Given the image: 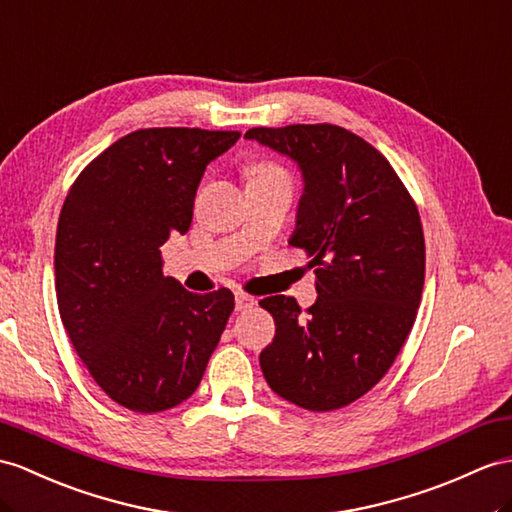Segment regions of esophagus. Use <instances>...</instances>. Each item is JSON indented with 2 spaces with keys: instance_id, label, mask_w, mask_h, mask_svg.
Segmentation results:
<instances>
[{
  "instance_id": "1",
  "label": "esophagus",
  "mask_w": 512,
  "mask_h": 512,
  "mask_svg": "<svg viewBox=\"0 0 512 512\" xmlns=\"http://www.w3.org/2000/svg\"><path fill=\"white\" fill-rule=\"evenodd\" d=\"M234 302H236V310H241V313H245V310H252L256 306V297L239 291V293L234 295Z\"/></svg>"
}]
</instances>
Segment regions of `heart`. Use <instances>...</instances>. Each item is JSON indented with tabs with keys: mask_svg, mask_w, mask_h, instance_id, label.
Instances as JSON below:
<instances>
[{
	"mask_svg": "<svg viewBox=\"0 0 512 512\" xmlns=\"http://www.w3.org/2000/svg\"><path fill=\"white\" fill-rule=\"evenodd\" d=\"M269 171H280V169L273 167V165H258V167L254 169V173H269Z\"/></svg>",
	"mask_w": 512,
	"mask_h": 512,
	"instance_id": "heart-1",
	"label": "heart"
}]
</instances>
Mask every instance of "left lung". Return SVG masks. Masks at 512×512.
Instances as JSON below:
<instances>
[{
    "mask_svg": "<svg viewBox=\"0 0 512 512\" xmlns=\"http://www.w3.org/2000/svg\"><path fill=\"white\" fill-rule=\"evenodd\" d=\"M245 139L297 162L304 178L293 247L306 249L317 302L260 299L276 336L260 352L265 380L286 402L326 410L376 386L413 328L426 273L419 210L391 162L332 123L252 128Z\"/></svg>",
    "mask_w": 512,
    "mask_h": 512,
    "instance_id": "8db88e82",
    "label": "left lung"
}]
</instances>
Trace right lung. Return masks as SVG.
Returning a JSON list of instances; mask_svg holds the SVG:
<instances>
[{
	"instance_id": "obj_1",
	"label": "right lung",
	"mask_w": 512,
	"mask_h": 512,
	"mask_svg": "<svg viewBox=\"0 0 512 512\" xmlns=\"http://www.w3.org/2000/svg\"><path fill=\"white\" fill-rule=\"evenodd\" d=\"M241 132L147 128L123 136L71 184L56 232L60 319L102 391L134 413L189 400L226 330L234 295L162 276L160 247L191 228L206 165Z\"/></svg>"
}]
</instances>
